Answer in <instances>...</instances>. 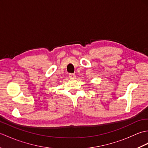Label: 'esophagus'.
Returning a JSON list of instances; mask_svg holds the SVG:
<instances>
[{
    "instance_id": "esophagus-1",
    "label": "esophagus",
    "mask_w": 148,
    "mask_h": 148,
    "mask_svg": "<svg viewBox=\"0 0 148 148\" xmlns=\"http://www.w3.org/2000/svg\"><path fill=\"white\" fill-rule=\"evenodd\" d=\"M69 77L71 78V79H75L76 78V75L74 74H69Z\"/></svg>"
}]
</instances>
